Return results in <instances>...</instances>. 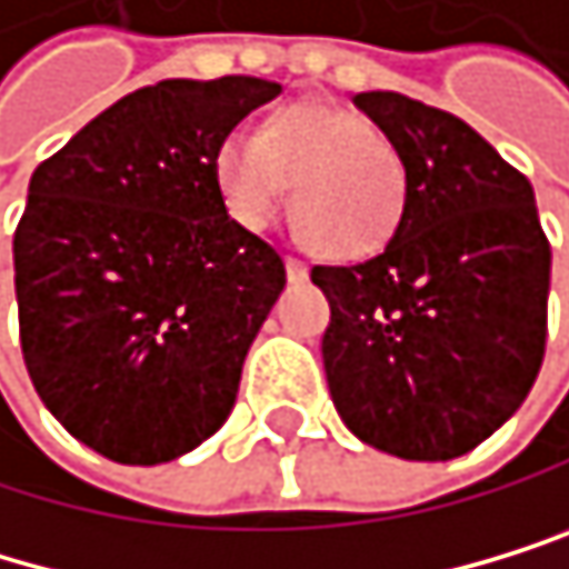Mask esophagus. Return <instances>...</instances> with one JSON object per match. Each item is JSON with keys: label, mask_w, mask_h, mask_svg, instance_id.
<instances>
[{"label": "esophagus", "mask_w": 569, "mask_h": 569, "mask_svg": "<svg viewBox=\"0 0 569 569\" xmlns=\"http://www.w3.org/2000/svg\"><path fill=\"white\" fill-rule=\"evenodd\" d=\"M287 276H290V282H303V279H308V266H303L300 258L287 254Z\"/></svg>", "instance_id": "34e87169"}]
</instances>
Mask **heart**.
Listing matches in <instances>:
<instances>
[{
	"mask_svg": "<svg viewBox=\"0 0 569 569\" xmlns=\"http://www.w3.org/2000/svg\"><path fill=\"white\" fill-rule=\"evenodd\" d=\"M297 233L318 254L353 261L381 251L406 212V163L367 118L336 104H290L266 132H230L216 150L227 212L261 230L287 199Z\"/></svg>",
	"mask_w": 569,
	"mask_h": 569,
	"instance_id": "heart-1",
	"label": "heart"
}]
</instances>
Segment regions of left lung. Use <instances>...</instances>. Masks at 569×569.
I'll return each mask as SVG.
<instances>
[{
	"mask_svg": "<svg viewBox=\"0 0 569 569\" xmlns=\"http://www.w3.org/2000/svg\"><path fill=\"white\" fill-rule=\"evenodd\" d=\"M353 104L406 163V212L378 254L311 269L332 308L328 391L363 445L448 461L539 378L552 251L528 178L472 124L391 90Z\"/></svg>",
	"mask_w": 569,
	"mask_h": 569,
	"instance_id": "1",
	"label": "left lung"
}]
</instances>
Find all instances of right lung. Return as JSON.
<instances>
[{"instance_id": "1", "label": "right lung", "mask_w": 569, "mask_h": 569, "mask_svg": "<svg viewBox=\"0 0 569 569\" xmlns=\"http://www.w3.org/2000/svg\"><path fill=\"white\" fill-rule=\"evenodd\" d=\"M279 83L163 79L38 163L13 233L23 363L87 448L160 465L227 423L287 287L272 244L216 188V150Z\"/></svg>"}]
</instances>
